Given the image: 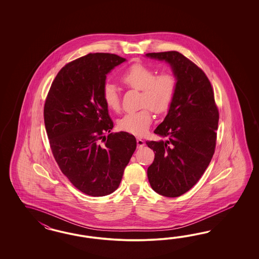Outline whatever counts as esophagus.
<instances>
[{
    "mask_svg": "<svg viewBox=\"0 0 259 259\" xmlns=\"http://www.w3.org/2000/svg\"><path fill=\"white\" fill-rule=\"evenodd\" d=\"M137 144H138V148H141L145 145V142L141 139H137Z\"/></svg>",
    "mask_w": 259,
    "mask_h": 259,
    "instance_id": "esophagus-1",
    "label": "esophagus"
}]
</instances>
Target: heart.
<instances>
[{"mask_svg":"<svg viewBox=\"0 0 259 259\" xmlns=\"http://www.w3.org/2000/svg\"><path fill=\"white\" fill-rule=\"evenodd\" d=\"M119 80L125 87L141 91V106L143 108L119 118L118 128L135 136H143L147 133L152 123V111L161 115L172 106L178 88L177 78L170 72L157 74L156 70L148 65L137 63L120 74ZM102 97L108 109L118 112L120 101L117 87L106 82L102 87Z\"/></svg>","mask_w":259,"mask_h":259,"instance_id":"1","label":"heart"}]
</instances>
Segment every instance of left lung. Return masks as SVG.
I'll return each mask as SVG.
<instances>
[{
    "instance_id": "obj_1",
    "label": "left lung",
    "mask_w": 259,
    "mask_h": 259,
    "mask_svg": "<svg viewBox=\"0 0 259 259\" xmlns=\"http://www.w3.org/2000/svg\"><path fill=\"white\" fill-rule=\"evenodd\" d=\"M171 64L178 79L172 106L154 133L168 141H147L155 158L147 170L150 185L167 197L188 192L210 164L220 113L212 84L196 63L178 51L147 53Z\"/></svg>"
}]
</instances>
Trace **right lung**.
I'll use <instances>...</instances> for the list:
<instances>
[{
    "mask_svg": "<svg viewBox=\"0 0 259 259\" xmlns=\"http://www.w3.org/2000/svg\"><path fill=\"white\" fill-rule=\"evenodd\" d=\"M123 62L110 53L72 61L57 74L45 102L53 157L68 181L87 196L116 191L137 147L133 135L111 133L114 124L102 97L106 74Z\"/></svg>",
    "mask_w": 259,
    "mask_h": 259,
    "instance_id": "1",
    "label": "right lung"
}]
</instances>
